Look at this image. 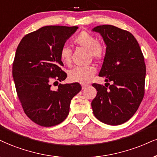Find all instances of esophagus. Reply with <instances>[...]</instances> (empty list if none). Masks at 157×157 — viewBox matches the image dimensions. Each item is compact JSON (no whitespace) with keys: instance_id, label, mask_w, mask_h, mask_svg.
<instances>
[{"instance_id":"1","label":"esophagus","mask_w":157,"mask_h":157,"mask_svg":"<svg viewBox=\"0 0 157 157\" xmlns=\"http://www.w3.org/2000/svg\"><path fill=\"white\" fill-rule=\"evenodd\" d=\"M82 90H85V89L88 86V84H82Z\"/></svg>"}]
</instances>
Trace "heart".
<instances>
[{"instance_id":"1","label":"heart","mask_w":157,"mask_h":157,"mask_svg":"<svg viewBox=\"0 0 157 157\" xmlns=\"http://www.w3.org/2000/svg\"><path fill=\"white\" fill-rule=\"evenodd\" d=\"M74 43L81 47L87 49L89 57L94 59H101L105 54V46L101 42L97 41L96 38L90 33L83 30L74 38ZM71 49L64 46L59 52V57L65 65L70 66L72 63ZM96 68L93 65L76 67L69 72V79L73 82L87 84L92 81L96 73Z\"/></svg>"}]
</instances>
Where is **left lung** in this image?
Segmentation results:
<instances>
[{"instance_id":"8db88e82","label":"left lung","mask_w":157,"mask_h":157,"mask_svg":"<svg viewBox=\"0 0 157 157\" xmlns=\"http://www.w3.org/2000/svg\"><path fill=\"white\" fill-rule=\"evenodd\" d=\"M107 46L99 76L104 85L93 84L97 95L92 102L97 119L109 125L126 122L138 109L145 93L146 64L134 36L111 25L97 26ZM112 83L109 84V82Z\"/></svg>"}]
</instances>
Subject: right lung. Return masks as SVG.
Masks as SVG:
<instances>
[{
  "instance_id": "1",
  "label": "right lung",
  "mask_w": 157,
  "mask_h": 157,
  "mask_svg": "<svg viewBox=\"0 0 157 157\" xmlns=\"http://www.w3.org/2000/svg\"><path fill=\"white\" fill-rule=\"evenodd\" d=\"M78 28L49 25L27 34L19 44L12 75L24 112L42 127L59 124L69 113L72 98L82 90L78 83L53 84L64 81L59 52ZM57 86V85H56Z\"/></svg>"
}]
</instances>
